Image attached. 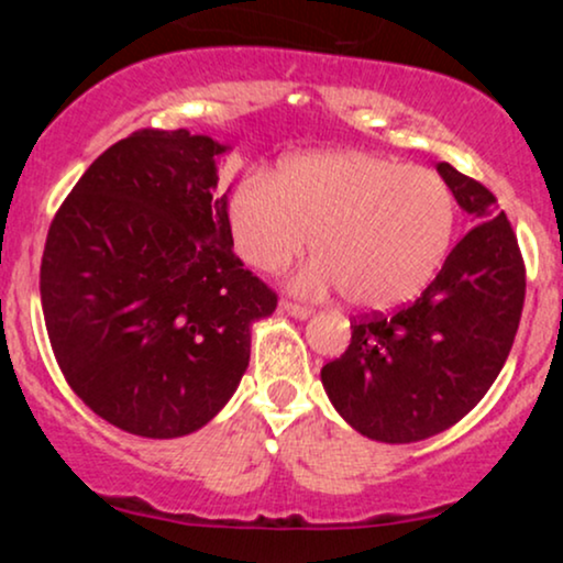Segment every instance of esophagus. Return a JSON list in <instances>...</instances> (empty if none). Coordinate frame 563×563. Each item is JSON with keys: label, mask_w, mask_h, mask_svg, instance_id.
Instances as JSON below:
<instances>
[{"label": "esophagus", "mask_w": 563, "mask_h": 563, "mask_svg": "<svg viewBox=\"0 0 563 563\" xmlns=\"http://www.w3.org/2000/svg\"><path fill=\"white\" fill-rule=\"evenodd\" d=\"M280 307H283V312L290 314V318H299V320H307L309 314H312V309L309 307H303V303H296V301H288V299H283Z\"/></svg>", "instance_id": "1"}]
</instances>
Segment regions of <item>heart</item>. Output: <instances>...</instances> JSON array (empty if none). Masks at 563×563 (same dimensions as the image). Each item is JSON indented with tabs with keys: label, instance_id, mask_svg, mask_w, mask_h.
I'll use <instances>...</instances> for the list:
<instances>
[{
	"label": "heart",
	"instance_id": "b5f03b06",
	"mask_svg": "<svg viewBox=\"0 0 563 563\" xmlns=\"http://www.w3.org/2000/svg\"><path fill=\"white\" fill-rule=\"evenodd\" d=\"M228 219L238 254L260 273L286 269L312 241L318 260L296 288H341L354 307L391 309L442 269L457 206L431 169L376 153H314L290 158L273 183L243 179Z\"/></svg>",
	"mask_w": 563,
	"mask_h": 563
}]
</instances>
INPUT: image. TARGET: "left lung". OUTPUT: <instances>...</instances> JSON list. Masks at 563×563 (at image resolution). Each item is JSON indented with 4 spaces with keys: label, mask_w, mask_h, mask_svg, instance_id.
Returning <instances> with one entry per match:
<instances>
[{
    "label": "left lung",
    "mask_w": 563,
    "mask_h": 563,
    "mask_svg": "<svg viewBox=\"0 0 563 563\" xmlns=\"http://www.w3.org/2000/svg\"><path fill=\"white\" fill-rule=\"evenodd\" d=\"M437 172L474 228L410 307L354 320L346 352L320 371L339 416L376 442H421L474 410L525 307V260L497 198L444 161Z\"/></svg>",
    "instance_id": "1"
}]
</instances>
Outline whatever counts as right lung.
Returning a JSON list of instances; mask_svg holds the SVG:
<instances>
[{"mask_svg":"<svg viewBox=\"0 0 563 563\" xmlns=\"http://www.w3.org/2000/svg\"><path fill=\"white\" fill-rule=\"evenodd\" d=\"M230 147L187 129H140L108 147L63 200L44 243L49 344L68 386L115 429L198 431L228 405L251 325L277 296L232 254Z\"/></svg>","mask_w":563,"mask_h":563,"instance_id":"right-lung-1","label":"right lung"}]
</instances>
